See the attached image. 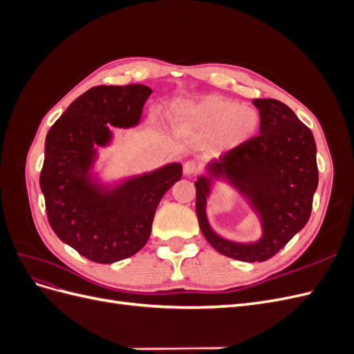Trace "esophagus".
Here are the masks:
<instances>
[{
    "instance_id": "34e87169",
    "label": "esophagus",
    "mask_w": 354,
    "mask_h": 354,
    "mask_svg": "<svg viewBox=\"0 0 354 354\" xmlns=\"http://www.w3.org/2000/svg\"><path fill=\"white\" fill-rule=\"evenodd\" d=\"M183 173L186 176H195L198 173V165L194 162V160H187V162L183 165Z\"/></svg>"
}]
</instances>
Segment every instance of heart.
Instances as JSON below:
<instances>
[{
	"instance_id": "heart-1",
	"label": "heart",
	"mask_w": 354,
	"mask_h": 354,
	"mask_svg": "<svg viewBox=\"0 0 354 354\" xmlns=\"http://www.w3.org/2000/svg\"><path fill=\"white\" fill-rule=\"evenodd\" d=\"M260 121L254 106L223 95H208L181 106L176 118L178 130L205 137L208 147L216 152H229L248 143L259 131Z\"/></svg>"
}]
</instances>
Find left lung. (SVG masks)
<instances>
[{
    "label": "left lung",
    "mask_w": 354,
    "mask_h": 354,
    "mask_svg": "<svg viewBox=\"0 0 354 354\" xmlns=\"http://www.w3.org/2000/svg\"><path fill=\"white\" fill-rule=\"evenodd\" d=\"M260 111V134L214 159L209 176L226 178L260 214L263 238L236 243L220 238L207 220V196L211 178L199 177L196 216L205 239L230 259L257 263L272 259L301 230L310 218L319 183L316 143L310 128L288 106L274 99H254Z\"/></svg>",
    "instance_id": "8db88e82"
}]
</instances>
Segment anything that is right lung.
<instances>
[{
    "mask_svg": "<svg viewBox=\"0 0 354 354\" xmlns=\"http://www.w3.org/2000/svg\"><path fill=\"white\" fill-rule=\"evenodd\" d=\"M152 90L142 84L97 85L81 94L46 137L39 186L51 229L85 259L111 264L134 255L151 236L159 201L181 178L169 164L111 190L90 177L94 146L112 138L109 125L138 124Z\"/></svg>",
    "mask_w": 354,
    "mask_h": 354,
    "instance_id": "obj_1",
    "label": "right lung"
}]
</instances>
